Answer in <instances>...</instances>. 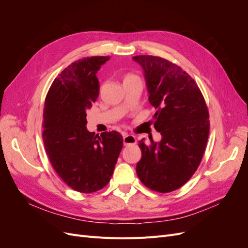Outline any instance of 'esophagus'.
<instances>
[{
    "label": "esophagus",
    "mask_w": 248,
    "mask_h": 248,
    "mask_svg": "<svg viewBox=\"0 0 248 248\" xmlns=\"http://www.w3.org/2000/svg\"><path fill=\"white\" fill-rule=\"evenodd\" d=\"M123 142L124 145H136L137 144V138L131 134H124L123 136Z\"/></svg>",
    "instance_id": "34e87169"
}]
</instances>
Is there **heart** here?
Wrapping results in <instances>:
<instances>
[{"label": "heart", "instance_id": "1", "mask_svg": "<svg viewBox=\"0 0 248 248\" xmlns=\"http://www.w3.org/2000/svg\"><path fill=\"white\" fill-rule=\"evenodd\" d=\"M138 78V77L134 76V74H127V76L125 77V79H130V78Z\"/></svg>", "mask_w": 248, "mask_h": 248}]
</instances>
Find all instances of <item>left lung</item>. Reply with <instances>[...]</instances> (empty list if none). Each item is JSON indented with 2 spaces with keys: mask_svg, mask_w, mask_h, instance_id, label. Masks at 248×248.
<instances>
[{
  "mask_svg": "<svg viewBox=\"0 0 248 248\" xmlns=\"http://www.w3.org/2000/svg\"><path fill=\"white\" fill-rule=\"evenodd\" d=\"M155 108L154 128L161 140L144 139L137 174L148 188L170 192L183 186L200 166L209 137V111L196 81L181 67L154 56H136Z\"/></svg>",
  "mask_w": 248,
  "mask_h": 248,
  "instance_id": "left-lung-1",
  "label": "left lung"
}]
</instances>
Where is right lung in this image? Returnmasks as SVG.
Here are the masks:
<instances>
[{
  "instance_id": "add662e5",
  "label": "right lung",
  "mask_w": 248,
  "mask_h": 248,
  "mask_svg": "<svg viewBox=\"0 0 248 248\" xmlns=\"http://www.w3.org/2000/svg\"><path fill=\"white\" fill-rule=\"evenodd\" d=\"M109 59L72 63L52 82L44 102L42 138L48 159L67 185L84 193L108 185L123 147L119 132L95 136L86 127L87 109L99 95L96 73Z\"/></svg>"
}]
</instances>
